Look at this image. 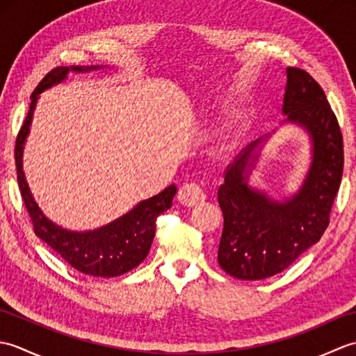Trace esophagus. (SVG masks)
I'll use <instances>...</instances> for the list:
<instances>
[{"instance_id": "1", "label": "esophagus", "mask_w": 356, "mask_h": 356, "mask_svg": "<svg viewBox=\"0 0 356 356\" xmlns=\"http://www.w3.org/2000/svg\"><path fill=\"white\" fill-rule=\"evenodd\" d=\"M205 199H207L205 193H203L202 188L195 184L184 185L182 188H180V191L177 194L179 203L186 208L197 207V205H200V203L205 202Z\"/></svg>"}]
</instances>
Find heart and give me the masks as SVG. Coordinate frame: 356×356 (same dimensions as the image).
Returning a JSON list of instances; mask_svg holds the SVG:
<instances>
[{"instance_id": "1", "label": "heart", "mask_w": 356, "mask_h": 356, "mask_svg": "<svg viewBox=\"0 0 356 356\" xmlns=\"http://www.w3.org/2000/svg\"><path fill=\"white\" fill-rule=\"evenodd\" d=\"M237 140H238V130L236 125H225L220 128L214 138L211 139V145H209V154L216 157V159H225L226 156H229L234 148L237 147Z\"/></svg>"}]
</instances>
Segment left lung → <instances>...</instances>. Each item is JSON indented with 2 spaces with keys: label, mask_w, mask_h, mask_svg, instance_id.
I'll return each instance as SVG.
<instances>
[{
  "label": "left lung",
  "mask_w": 356,
  "mask_h": 356,
  "mask_svg": "<svg viewBox=\"0 0 356 356\" xmlns=\"http://www.w3.org/2000/svg\"><path fill=\"white\" fill-rule=\"evenodd\" d=\"M283 124L297 125L311 142V163L297 191L282 199L249 185L269 138L246 147L225 174L217 193L223 232L217 260L238 280H263L284 270L321 238L343 176V136L311 74L287 67Z\"/></svg>",
  "instance_id": "1"
}]
</instances>
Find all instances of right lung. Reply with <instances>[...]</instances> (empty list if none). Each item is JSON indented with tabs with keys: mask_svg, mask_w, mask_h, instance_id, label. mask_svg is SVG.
<instances>
[{
	"mask_svg": "<svg viewBox=\"0 0 356 356\" xmlns=\"http://www.w3.org/2000/svg\"><path fill=\"white\" fill-rule=\"evenodd\" d=\"M102 69H105V65H70L58 67L45 74V78L30 96L32 102H30L24 125L21 127L17 138L15 162H17L19 191L27 213L32 218L36 236L82 274L111 278L127 274L128 270L138 268L147 259L154 238L156 218L171 208L174 195L177 193L176 185H170L162 193L139 202L127 214L118 217L116 220L104 225L101 228L72 231L63 228L61 225H56L42 213V209L35 202L24 170H22V153H24V145L40 95L45 90L61 84L70 72L90 73Z\"/></svg>",
	"mask_w": 356,
	"mask_h": 356,
	"instance_id": "add662e5",
	"label": "right lung"
}]
</instances>
